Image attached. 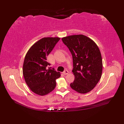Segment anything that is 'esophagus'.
I'll return each mask as SVG.
<instances>
[{"label":"esophagus","instance_id":"34e87169","mask_svg":"<svg viewBox=\"0 0 124 124\" xmlns=\"http://www.w3.org/2000/svg\"><path fill=\"white\" fill-rule=\"evenodd\" d=\"M68 73H69V71H68L67 70H65L63 72V74L64 75H68Z\"/></svg>","mask_w":124,"mask_h":124}]
</instances>
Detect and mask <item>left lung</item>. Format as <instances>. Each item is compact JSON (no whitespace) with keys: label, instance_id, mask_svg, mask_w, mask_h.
Listing matches in <instances>:
<instances>
[{"label":"left lung","instance_id":"obj_1","mask_svg":"<svg viewBox=\"0 0 124 124\" xmlns=\"http://www.w3.org/2000/svg\"><path fill=\"white\" fill-rule=\"evenodd\" d=\"M62 40L72 56V72L75 78L70 87L78 93H88L101 77L103 64L99 47L92 39L83 35L65 37Z\"/></svg>","mask_w":124,"mask_h":124}]
</instances>
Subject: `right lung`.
Wrapping results in <instances>:
<instances>
[{
	"label": "right lung",
	"mask_w": 124,
	"mask_h": 124,
	"mask_svg": "<svg viewBox=\"0 0 124 124\" xmlns=\"http://www.w3.org/2000/svg\"><path fill=\"white\" fill-rule=\"evenodd\" d=\"M60 38H43L36 42L27 52L23 66V74L29 87L40 95H45L53 91L56 79L60 77V72L54 68L47 57Z\"/></svg>",
	"instance_id": "add662e5"
}]
</instances>
